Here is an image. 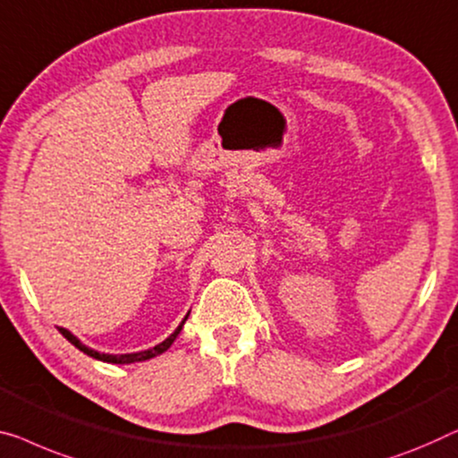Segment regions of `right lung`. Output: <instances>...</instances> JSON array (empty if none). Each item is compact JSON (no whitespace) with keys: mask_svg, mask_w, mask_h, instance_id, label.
Listing matches in <instances>:
<instances>
[{"mask_svg":"<svg viewBox=\"0 0 458 458\" xmlns=\"http://www.w3.org/2000/svg\"><path fill=\"white\" fill-rule=\"evenodd\" d=\"M188 316H190V311L188 314H185V318L182 320V324L180 327H177L174 333H171L167 339H165L163 343H158V344H155V347L152 349H147V351H138V353H123V355H111V353H98V351H95V349H90V347H86L84 343H81V339H78V336H74L70 333V330H65V328H59V333H62L65 339H68L72 344H74L76 349H81L82 353H86L89 357H95V360H98V361H107V363H134V361H147V360H150V357H157V355H161V353H165V351H167L171 344H174V341L177 339V335L182 333V328H183V324H185V320H188Z\"/></svg>","mask_w":458,"mask_h":458,"instance_id":"obj_1","label":"right lung"}]
</instances>
